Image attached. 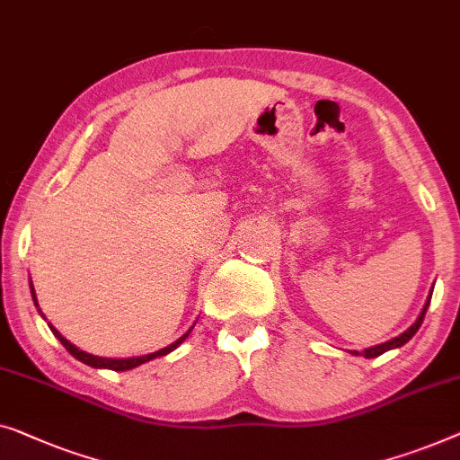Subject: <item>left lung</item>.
Returning <instances> with one entry per match:
<instances>
[{"label":"left lung","mask_w":460,"mask_h":460,"mask_svg":"<svg viewBox=\"0 0 460 460\" xmlns=\"http://www.w3.org/2000/svg\"><path fill=\"white\" fill-rule=\"evenodd\" d=\"M431 292H433V288H431ZM431 292H429V296H427V302H425V306H423V310H421V314L417 316V321L412 323V325L406 329L404 333H400L398 338H394V340H390V341H384V344H377V346H371V348H367L365 352H357V350H352V354H360V357H365V358H375V357H379V354H384V352H387V350H394V348H400V346H404L406 341H409L412 335H415L417 332H419V327H421V323H423V319H425V313H427V306H429V300H431Z\"/></svg>","instance_id":"1"}]
</instances>
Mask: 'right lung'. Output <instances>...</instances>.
I'll use <instances>...</instances> for the list:
<instances>
[{
  "instance_id": "1",
  "label": "right lung",
  "mask_w": 460,
  "mask_h": 460,
  "mask_svg": "<svg viewBox=\"0 0 460 460\" xmlns=\"http://www.w3.org/2000/svg\"><path fill=\"white\" fill-rule=\"evenodd\" d=\"M31 296H33V302H35V306H37V310H39V304H37V296H35V289H33V283H31ZM39 314L43 316V313L41 310H39ZM45 319V316H43ZM49 325V323H48ZM49 329H51V333L56 335L58 340H60V344L66 348V350L73 354V357L76 358V360H81V362H85V365H89V367H93V368H110V371H128V368H135V367H139V365H144V362H147V360H154V358H158V357H164V354H168V352H172L174 348H177L179 344H183L185 341V338L187 335L191 333V329L187 333H183L181 335V338L177 340V341H172L171 346H166V348H163V350H156V352H152V354H146V357H131V358H103V357H95V354H87V352H83V350H79V348H76L75 344H70V341L66 340V338H62V333L58 332L56 327H51L49 325Z\"/></svg>"
}]
</instances>
